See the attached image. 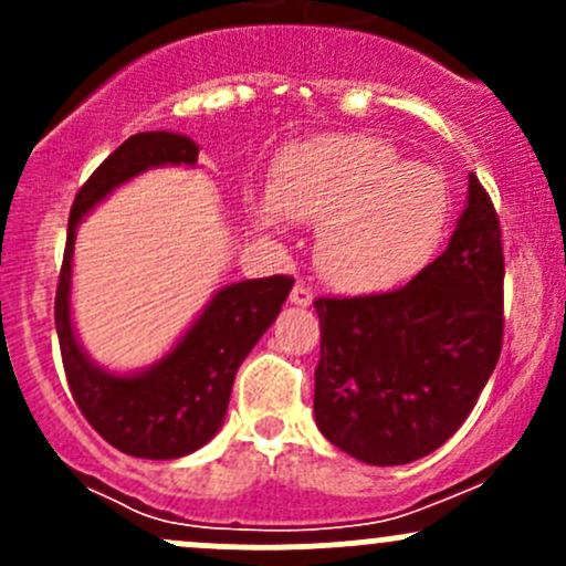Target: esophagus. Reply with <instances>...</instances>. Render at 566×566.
<instances>
[{
  "mask_svg": "<svg viewBox=\"0 0 566 566\" xmlns=\"http://www.w3.org/2000/svg\"><path fill=\"white\" fill-rule=\"evenodd\" d=\"M312 298H315V295H312V290L306 287L304 282L295 284L293 293H290V301H293L295 306H310V304H312Z\"/></svg>",
  "mask_w": 566,
  "mask_h": 566,
  "instance_id": "obj_1",
  "label": "esophagus"
}]
</instances>
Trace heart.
<instances>
[{"label":"heart","instance_id":"heart-1","mask_svg":"<svg viewBox=\"0 0 566 566\" xmlns=\"http://www.w3.org/2000/svg\"><path fill=\"white\" fill-rule=\"evenodd\" d=\"M247 210L273 235L290 219L319 224V273L347 293H380L413 279L441 247L449 186L389 142L328 134L279 153L271 188L251 193Z\"/></svg>","mask_w":566,"mask_h":566}]
</instances>
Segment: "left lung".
Here are the masks:
<instances>
[{
  "label": "left lung",
  "instance_id": "obj_1",
  "mask_svg": "<svg viewBox=\"0 0 566 566\" xmlns=\"http://www.w3.org/2000/svg\"><path fill=\"white\" fill-rule=\"evenodd\" d=\"M315 421L369 465H405L460 430L504 339V249L493 202L468 175L452 241L405 287L317 298Z\"/></svg>",
  "mask_w": 566,
  "mask_h": 566
}]
</instances>
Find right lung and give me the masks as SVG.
<instances>
[{
	"label": "right lung",
	"instance_id": "add662e5",
	"mask_svg": "<svg viewBox=\"0 0 566 566\" xmlns=\"http://www.w3.org/2000/svg\"><path fill=\"white\" fill-rule=\"evenodd\" d=\"M197 142L182 134H134L78 188L67 219L65 260L54 301L67 386L84 419L104 441L130 458L177 460L197 452L221 430L238 367L271 328L293 290V276L227 284L172 350L142 373H108L82 350L71 323V271L78 221L130 177L153 167H197Z\"/></svg>",
	"mask_w": 566,
	"mask_h": 566
}]
</instances>
